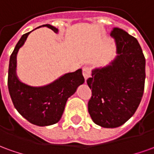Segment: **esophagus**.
Wrapping results in <instances>:
<instances>
[{"instance_id":"obj_1","label":"esophagus","mask_w":154,"mask_h":154,"mask_svg":"<svg viewBox=\"0 0 154 154\" xmlns=\"http://www.w3.org/2000/svg\"><path fill=\"white\" fill-rule=\"evenodd\" d=\"M82 74H83V77L85 78V80L87 81V78H89L91 76V70L90 67H83V69H82Z\"/></svg>"}]
</instances>
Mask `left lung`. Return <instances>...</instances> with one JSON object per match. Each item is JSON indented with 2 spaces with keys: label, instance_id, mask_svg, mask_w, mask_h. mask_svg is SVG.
Masks as SVG:
<instances>
[{
  "label": "left lung",
  "instance_id": "1",
  "mask_svg": "<svg viewBox=\"0 0 154 154\" xmlns=\"http://www.w3.org/2000/svg\"><path fill=\"white\" fill-rule=\"evenodd\" d=\"M116 45L115 59L91 71L87 81L92 92L88 112L97 125L116 128L135 113L145 82V57L139 42L121 29L110 33Z\"/></svg>",
  "mask_w": 154,
  "mask_h": 154
}]
</instances>
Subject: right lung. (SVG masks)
Listing matches in <instances>:
<instances>
[{
  "instance_id": "right-lung-1",
  "label": "right lung",
  "mask_w": 154,
  "mask_h": 154,
  "mask_svg": "<svg viewBox=\"0 0 154 154\" xmlns=\"http://www.w3.org/2000/svg\"><path fill=\"white\" fill-rule=\"evenodd\" d=\"M40 27H48L54 33H58V29L51 25H41L38 28ZM32 31L22 35L10 57L9 93L15 109L29 122L38 126L52 125L60 120L67 99L84 83L85 79L80 68L73 72L63 74L53 82L42 87H32L20 81L16 74V57L19 49Z\"/></svg>"
}]
</instances>
